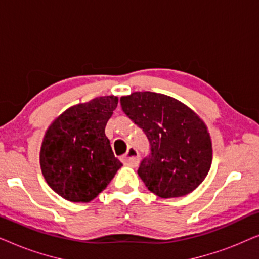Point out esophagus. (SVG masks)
Returning <instances> with one entry per match:
<instances>
[{
    "label": "esophagus",
    "mask_w": 259,
    "mask_h": 259,
    "mask_svg": "<svg viewBox=\"0 0 259 259\" xmlns=\"http://www.w3.org/2000/svg\"><path fill=\"white\" fill-rule=\"evenodd\" d=\"M139 153L134 147H128L126 154L122 157L123 164L127 166H131V167H137L138 164H139Z\"/></svg>",
    "instance_id": "1"
}]
</instances>
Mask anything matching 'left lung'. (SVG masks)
Instances as JSON below:
<instances>
[{
    "label": "left lung",
    "mask_w": 259,
    "mask_h": 259,
    "mask_svg": "<svg viewBox=\"0 0 259 259\" xmlns=\"http://www.w3.org/2000/svg\"><path fill=\"white\" fill-rule=\"evenodd\" d=\"M120 102L150 140V157L138 169L147 189L160 198L196 190L212 162L211 137L199 115L177 99L153 92H134Z\"/></svg>",
    "instance_id": "8db88e82"
}]
</instances>
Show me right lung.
Returning <instances> with one entry per match:
<instances>
[{
    "instance_id": "right-lung-1",
    "label": "right lung",
    "mask_w": 259,
    "mask_h": 259,
    "mask_svg": "<svg viewBox=\"0 0 259 259\" xmlns=\"http://www.w3.org/2000/svg\"><path fill=\"white\" fill-rule=\"evenodd\" d=\"M118 101V97L107 95L74 105L46 131L40 150L41 171L63 199L93 200L122 166L105 134Z\"/></svg>"
}]
</instances>
